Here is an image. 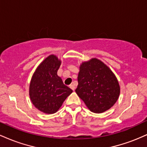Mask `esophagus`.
Masks as SVG:
<instances>
[{
	"mask_svg": "<svg viewBox=\"0 0 147 147\" xmlns=\"http://www.w3.org/2000/svg\"><path fill=\"white\" fill-rule=\"evenodd\" d=\"M70 88L72 89V90H75V86L73 85V84H71V85L70 86Z\"/></svg>",
	"mask_w": 147,
	"mask_h": 147,
	"instance_id": "obj_1",
	"label": "esophagus"
}]
</instances>
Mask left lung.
I'll return each mask as SVG.
<instances>
[{
    "label": "left lung",
    "instance_id": "1",
    "mask_svg": "<svg viewBox=\"0 0 147 147\" xmlns=\"http://www.w3.org/2000/svg\"><path fill=\"white\" fill-rule=\"evenodd\" d=\"M75 92L88 109L95 113L109 110L119 97L120 88L115 75L106 64L96 58L79 67Z\"/></svg>",
    "mask_w": 147,
    "mask_h": 147
}]
</instances>
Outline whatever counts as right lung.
I'll return each instance as SVG.
<instances>
[{
    "label": "right lung",
    "instance_id": "add662e5",
    "mask_svg": "<svg viewBox=\"0 0 147 147\" xmlns=\"http://www.w3.org/2000/svg\"><path fill=\"white\" fill-rule=\"evenodd\" d=\"M61 63L55 55L48 56L37 67L30 82L29 94L31 102L44 113H56L72 92L57 75Z\"/></svg>",
    "mask_w": 147,
    "mask_h": 147
}]
</instances>
